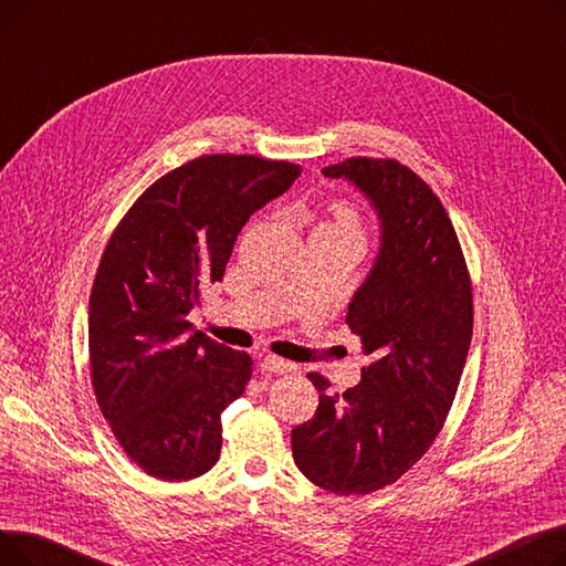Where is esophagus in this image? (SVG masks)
Segmentation results:
<instances>
[{
	"mask_svg": "<svg viewBox=\"0 0 566 566\" xmlns=\"http://www.w3.org/2000/svg\"><path fill=\"white\" fill-rule=\"evenodd\" d=\"M261 371H268V374H286V371H293L295 365L289 363V360H282L277 358V355H265V358L259 363Z\"/></svg>",
	"mask_w": 566,
	"mask_h": 566,
	"instance_id": "1",
	"label": "esophagus"
}]
</instances>
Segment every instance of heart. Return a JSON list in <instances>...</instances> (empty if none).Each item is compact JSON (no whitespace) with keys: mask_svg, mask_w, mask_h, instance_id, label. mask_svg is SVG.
Wrapping results in <instances>:
<instances>
[{"mask_svg":"<svg viewBox=\"0 0 566 566\" xmlns=\"http://www.w3.org/2000/svg\"><path fill=\"white\" fill-rule=\"evenodd\" d=\"M316 231H331V233H348L365 238V224L358 213V208L348 201H331L328 203V220H323Z\"/></svg>","mask_w":566,"mask_h":566,"instance_id":"heart-1","label":"heart"}]
</instances>
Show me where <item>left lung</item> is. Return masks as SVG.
<instances>
[{"label":"left lung","mask_w":566,"mask_h":566,"mask_svg":"<svg viewBox=\"0 0 566 566\" xmlns=\"http://www.w3.org/2000/svg\"><path fill=\"white\" fill-rule=\"evenodd\" d=\"M365 192L380 250L346 323L374 363L346 392L312 371L314 418L291 431L293 461L337 495H367L418 463L452 408L472 339V284L457 231L422 178L392 158L323 167Z\"/></svg>","instance_id":"1"}]
</instances>
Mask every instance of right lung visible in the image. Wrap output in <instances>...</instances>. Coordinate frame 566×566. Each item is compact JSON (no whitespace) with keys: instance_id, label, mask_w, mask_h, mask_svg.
Masks as SVG:
<instances>
[{"instance_id":"add662e5","label":"right lung","mask_w":566,"mask_h":566,"mask_svg":"<svg viewBox=\"0 0 566 566\" xmlns=\"http://www.w3.org/2000/svg\"><path fill=\"white\" fill-rule=\"evenodd\" d=\"M298 176L286 160L201 156L148 186L109 235L88 298L92 385L118 444L156 480H195L220 459V415L252 358L186 316L224 277L250 216Z\"/></svg>"}]
</instances>
